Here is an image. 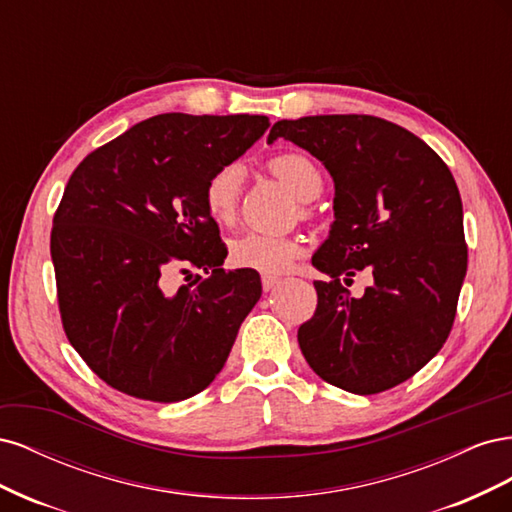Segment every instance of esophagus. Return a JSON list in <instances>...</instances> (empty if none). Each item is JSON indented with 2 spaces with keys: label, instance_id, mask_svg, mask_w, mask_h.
Segmentation results:
<instances>
[{
  "label": "esophagus",
  "instance_id": "34e87169",
  "mask_svg": "<svg viewBox=\"0 0 512 512\" xmlns=\"http://www.w3.org/2000/svg\"><path fill=\"white\" fill-rule=\"evenodd\" d=\"M277 284H280V280H277V277H271V275H265V277H262V288H265V292L273 290Z\"/></svg>",
  "mask_w": 512,
  "mask_h": 512
}]
</instances>
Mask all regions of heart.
<instances>
[{
    "instance_id": "b5f03b06",
    "label": "heart",
    "mask_w": 512,
    "mask_h": 512,
    "mask_svg": "<svg viewBox=\"0 0 512 512\" xmlns=\"http://www.w3.org/2000/svg\"><path fill=\"white\" fill-rule=\"evenodd\" d=\"M269 168L301 203L314 200L322 190L320 170L303 153H280L269 162ZM241 183L243 168L239 164L220 166L209 175L203 190V203L215 224L228 226L235 222ZM299 252L301 245L294 239L245 232V235L230 241L228 258L239 269H250L262 275H280L292 265Z\"/></svg>"
}]
</instances>
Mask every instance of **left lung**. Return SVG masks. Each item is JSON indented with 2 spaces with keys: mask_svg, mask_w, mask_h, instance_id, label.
<instances>
[{
  "mask_svg": "<svg viewBox=\"0 0 512 512\" xmlns=\"http://www.w3.org/2000/svg\"><path fill=\"white\" fill-rule=\"evenodd\" d=\"M309 151L335 183L329 237L312 265L318 305L299 327L316 374L354 395L412 378L444 346L468 269L463 207L442 158L421 138L371 115H314L277 121L267 143ZM369 268L361 300L341 286Z\"/></svg>",
  "mask_w": 512,
  "mask_h": 512,
  "instance_id": "8db88e82",
  "label": "left lung"
}]
</instances>
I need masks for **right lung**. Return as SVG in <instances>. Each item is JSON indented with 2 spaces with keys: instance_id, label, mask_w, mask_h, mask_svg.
Instances as JSON below:
<instances>
[{
  "instance_id": "add662e5",
  "label": "right lung",
  "mask_w": 512,
  "mask_h": 512,
  "mask_svg": "<svg viewBox=\"0 0 512 512\" xmlns=\"http://www.w3.org/2000/svg\"><path fill=\"white\" fill-rule=\"evenodd\" d=\"M269 126L265 115L164 113L76 166L51 232L59 312L113 389L173 404L222 371L262 286L256 271L222 269L228 252L203 190ZM177 264L208 277L166 293Z\"/></svg>"
}]
</instances>
